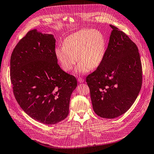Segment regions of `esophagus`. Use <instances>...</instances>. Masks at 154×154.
Instances as JSON below:
<instances>
[{
	"label": "esophagus",
	"instance_id": "esophagus-1",
	"mask_svg": "<svg viewBox=\"0 0 154 154\" xmlns=\"http://www.w3.org/2000/svg\"><path fill=\"white\" fill-rule=\"evenodd\" d=\"M78 82H79L80 83H81V82H83L85 81V79L83 78L79 77V78H78Z\"/></svg>",
	"mask_w": 154,
	"mask_h": 154
}]
</instances>
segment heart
<instances>
[{
	"label": "heart",
	"instance_id": "1",
	"mask_svg": "<svg viewBox=\"0 0 154 154\" xmlns=\"http://www.w3.org/2000/svg\"><path fill=\"white\" fill-rule=\"evenodd\" d=\"M62 47H57L55 54L62 69L70 72L80 61L75 72L85 74L96 69L103 62L106 51V41L99 31L85 29L66 37Z\"/></svg>",
	"mask_w": 154,
	"mask_h": 154
}]
</instances>
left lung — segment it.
<instances>
[{
    "instance_id": "8db88e82",
    "label": "left lung",
    "mask_w": 154,
    "mask_h": 154,
    "mask_svg": "<svg viewBox=\"0 0 154 154\" xmlns=\"http://www.w3.org/2000/svg\"><path fill=\"white\" fill-rule=\"evenodd\" d=\"M101 65L86 77L93 110L103 118L126 112L136 100L143 82L138 48L115 26Z\"/></svg>"
}]
</instances>
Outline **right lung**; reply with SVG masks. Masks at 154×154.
<instances>
[{
	"label": "right lung",
	"instance_id": "right-lung-1",
	"mask_svg": "<svg viewBox=\"0 0 154 154\" xmlns=\"http://www.w3.org/2000/svg\"><path fill=\"white\" fill-rule=\"evenodd\" d=\"M52 34L33 29L17 44L10 58L15 97L32 119L53 125L66 118L76 78L63 71L55 54Z\"/></svg>",
	"mask_w": 154,
	"mask_h": 154
}]
</instances>
